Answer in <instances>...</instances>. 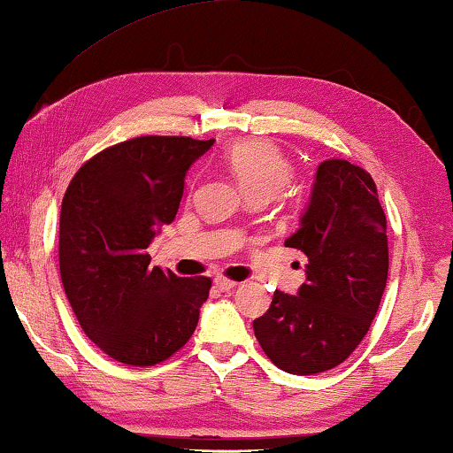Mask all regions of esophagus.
Returning a JSON list of instances; mask_svg holds the SVG:
<instances>
[{"label": "esophagus", "instance_id": "1", "mask_svg": "<svg viewBox=\"0 0 453 453\" xmlns=\"http://www.w3.org/2000/svg\"><path fill=\"white\" fill-rule=\"evenodd\" d=\"M214 287H217L219 291H231V288L236 287V280L225 279V277H217V279H214Z\"/></svg>", "mask_w": 453, "mask_h": 453}]
</instances>
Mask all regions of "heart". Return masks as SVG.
<instances>
[{
  "label": "heart",
  "instance_id": "heart-1",
  "mask_svg": "<svg viewBox=\"0 0 453 453\" xmlns=\"http://www.w3.org/2000/svg\"><path fill=\"white\" fill-rule=\"evenodd\" d=\"M225 162L250 198L275 196L293 176V165L285 152L277 144L261 138L233 144L225 152Z\"/></svg>",
  "mask_w": 453,
  "mask_h": 453
}]
</instances>
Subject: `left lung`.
I'll use <instances>...</instances> for the list:
<instances>
[{"label":"left lung","instance_id":"8db88e82","mask_svg":"<svg viewBox=\"0 0 453 453\" xmlns=\"http://www.w3.org/2000/svg\"><path fill=\"white\" fill-rule=\"evenodd\" d=\"M388 220L373 178L347 160L319 165L301 226L285 247L307 257L299 293L275 291L253 321L279 369L315 375L337 367L367 335L388 283Z\"/></svg>","mask_w":453,"mask_h":453}]
</instances>
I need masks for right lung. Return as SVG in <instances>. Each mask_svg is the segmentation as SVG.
Listing matches in <instances>:
<instances>
[{
    "label": "right lung",
    "instance_id": "1",
    "mask_svg": "<svg viewBox=\"0 0 453 453\" xmlns=\"http://www.w3.org/2000/svg\"><path fill=\"white\" fill-rule=\"evenodd\" d=\"M214 140L138 136L73 174L59 212V275L80 327L110 357L150 367L184 347L209 277L150 266L148 247L174 220L192 162Z\"/></svg>",
    "mask_w": 453,
    "mask_h": 453
}]
</instances>
